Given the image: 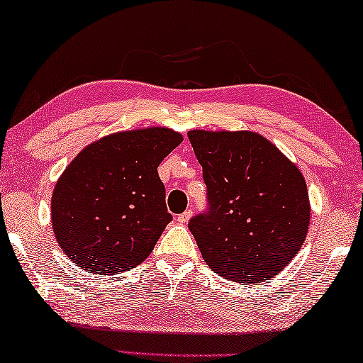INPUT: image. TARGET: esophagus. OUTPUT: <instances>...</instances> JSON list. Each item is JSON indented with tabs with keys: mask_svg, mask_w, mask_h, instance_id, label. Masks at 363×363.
<instances>
[{
	"mask_svg": "<svg viewBox=\"0 0 363 363\" xmlns=\"http://www.w3.org/2000/svg\"><path fill=\"white\" fill-rule=\"evenodd\" d=\"M191 216H193V212L191 211H185L183 213H180V216L177 217V220L180 222V223H186L189 218H191Z\"/></svg>",
	"mask_w": 363,
	"mask_h": 363,
	"instance_id": "esophagus-1",
	"label": "esophagus"
}]
</instances>
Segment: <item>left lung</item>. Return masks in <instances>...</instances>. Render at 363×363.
<instances>
[{
	"label": "left lung",
	"mask_w": 363,
	"mask_h": 363,
	"mask_svg": "<svg viewBox=\"0 0 363 363\" xmlns=\"http://www.w3.org/2000/svg\"><path fill=\"white\" fill-rule=\"evenodd\" d=\"M207 186V211L188 223L206 264L230 281L262 283L306 240L311 204L299 169L254 132H188Z\"/></svg>",
	"instance_id": "obj_1"
}]
</instances>
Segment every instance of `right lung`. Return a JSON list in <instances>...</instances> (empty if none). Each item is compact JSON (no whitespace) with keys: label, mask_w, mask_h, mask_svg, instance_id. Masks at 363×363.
Returning <instances> with one entry per match:
<instances>
[{"label":"right lung","mask_w":363,"mask_h":363,"mask_svg":"<svg viewBox=\"0 0 363 363\" xmlns=\"http://www.w3.org/2000/svg\"><path fill=\"white\" fill-rule=\"evenodd\" d=\"M183 141L151 127L104 136L86 146L59 178L51 199L64 254L96 275L140 265L172 220L157 167Z\"/></svg>","instance_id":"add662e5"}]
</instances>
